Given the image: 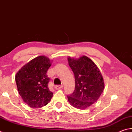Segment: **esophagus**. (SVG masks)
<instances>
[{"mask_svg":"<svg viewBox=\"0 0 132 132\" xmlns=\"http://www.w3.org/2000/svg\"><path fill=\"white\" fill-rule=\"evenodd\" d=\"M63 87V85H57V86H55V88L56 89V90H59V89L62 88Z\"/></svg>","mask_w":132,"mask_h":132,"instance_id":"34e87169","label":"esophagus"}]
</instances>
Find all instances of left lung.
Masks as SVG:
<instances>
[{"label":"left lung","instance_id":"8db88e82","mask_svg":"<svg viewBox=\"0 0 132 132\" xmlns=\"http://www.w3.org/2000/svg\"><path fill=\"white\" fill-rule=\"evenodd\" d=\"M68 59L75 79V91L68 95V101L76 108L86 109L97 102L103 92L102 76L97 65L86 56Z\"/></svg>","mask_w":132,"mask_h":132}]
</instances>
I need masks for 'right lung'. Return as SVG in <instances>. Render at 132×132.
<instances>
[{"label": "right lung", "instance_id": "obj_1", "mask_svg": "<svg viewBox=\"0 0 132 132\" xmlns=\"http://www.w3.org/2000/svg\"><path fill=\"white\" fill-rule=\"evenodd\" d=\"M51 66L48 57L39 56L22 67L15 75L19 94L31 108L45 106L52 98L53 93L48 88L50 79L46 75Z\"/></svg>", "mask_w": 132, "mask_h": 132}]
</instances>
